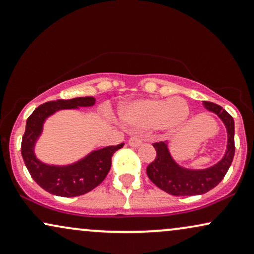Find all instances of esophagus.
Segmentation results:
<instances>
[{
  "label": "esophagus",
  "mask_w": 254,
  "mask_h": 254,
  "mask_svg": "<svg viewBox=\"0 0 254 254\" xmlns=\"http://www.w3.org/2000/svg\"><path fill=\"white\" fill-rule=\"evenodd\" d=\"M128 143H129V146H132V147H139L142 145V141L140 139H137V137L133 136L128 140Z\"/></svg>",
  "instance_id": "1"
}]
</instances>
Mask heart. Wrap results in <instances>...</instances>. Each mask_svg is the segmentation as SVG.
I'll return each mask as SVG.
<instances>
[{
  "label": "heart",
  "instance_id": "obj_1",
  "mask_svg": "<svg viewBox=\"0 0 254 254\" xmlns=\"http://www.w3.org/2000/svg\"><path fill=\"white\" fill-rule=\"evenodd\" d=\"M121 118L130 129L147 132L156 129L173 134L190 118V106L179 96L172 99H141L130 102L121 111Z\"/></svg>",
  "mask_w": 254,
  "mask_h": 254
}]
</instances>
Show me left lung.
<instances>
[{
    "instance_id": "left-lung-1",
    "label": "left lung",
    "mask_w": 254,
    "mask_h": 254,
    "mask_svg": "<svg viewBox=\"0 0 254 254\" xmlns=\"http://www.w3.org/2000/svg\"><path fill=\"white\" fill-rule=\"evenodd\" d=\"M207 111L214 113L223 121L227 132L226 152L220 161L203 170H190L183 167L172 156L168 142H155V160L147 167V175L159 189L172 195H200L212 189L224 179L234 156V120L228 113L213 102H202Z\"/></svg>"
}]
</instances>
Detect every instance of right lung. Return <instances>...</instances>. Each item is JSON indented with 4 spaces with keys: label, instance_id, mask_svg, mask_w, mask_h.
<instances>
[{
    "label": "right lung",
    "instance_id": "obj_1",
    "mask_svg": "<svg viewBox=\"0 0 254 254\" xmlns=\"http://www.w3.org/2000/svg\"><path fill=\"white\" fill-rule=\"evenodd\" d=\"M95 98L84 96L70 100H56L43 103L31 113L22 137L21 153L26 167L35 183L51 194L59 196L82 195L90 192L107 177L112 166V156L124 143L96 149L69 165H49L35 154V145L43 130V124L54 113L62 109L92 107Z\"/></svg>",
    "mask_w": 254,
    "mask_h": 254
}]
</instances>
